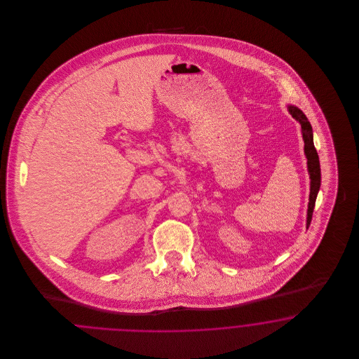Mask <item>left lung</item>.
<instances>
[{
  "instance_id": "obj_1",
  "label": "left lung",
  "mask_w": 359,
  "mask_h": 359,
  "mask_svg": "<svg viewBox=\"0 0 359 359\" xmlns=\"http://www.w3.org/2000/svg\"><path fill=\"white\" fill-rule=\"evenodd\" d=\"M288 111L292 114V117L302 125V133H303V140H304V154L307 157L308 173L311 179V191H309V202H308L307 210V227H309V223L312 219L313 214V207L316 202V196L320 188V163H319V156L315 149L313 145V135H312V126L307 120L306 114L296 106H288Z\"/></svg>"
}]
</instances>
